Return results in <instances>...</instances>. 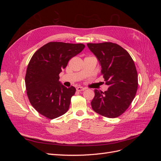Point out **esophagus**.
I'll use <instances>...</instances> for the list:
<instances>
[{"mask_svg": "<svg viewBox=\"0 0 161 161\" xmlns=\"http://www.w3.org/2000/svg\"><path fill=\"white\" fill-rule=\"evenodd\" d=\"M85 89H86V88H84V87H82V86H78L76 88L77 91H82Z\"/></svg>", "mask_w": 161, "mask_h": 161, "instance_id": "34e87169", "label": "esophagus"}]
</instances>
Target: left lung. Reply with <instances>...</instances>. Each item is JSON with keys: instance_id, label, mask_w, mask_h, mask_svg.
I'll list each match as a JSON object with an SVG mask.
<instances>
[{"instance_id": "1", "label": "left lung", "mask_w": 161, "mask_h": 161, "mask_svg": "<svg viewBox=\"0 0 161 161\" xmlns=\"http://www.w3.org/2000/svg\"><path fill=\"white\" fill-rule=\"evenodd\" d=\"M101 67L108 89L95 90L91 107L107 118H117L128 108L138 89V74L132 58L122 47L111 42L87 43Z\"/></svg>"}]
</instances>
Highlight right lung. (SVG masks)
Here are the masks:
<instances>
[{
	"instance_id": "right-lung-1",
	"label": "right lung",
	"mask_w": 161,
	"mask_h": 161,
	"mask_svg": "<svg viewBox=\"0 0 161 161\" xmlns=\"http://www.w3.org/2000/svg\"><path fill=\"white\" fill-rule=\"evenodd\" d=\"M85 47L82 43L49 42L33 55L25 75L27 94L31 105L42 115L52 119L69 110L76 89L63 85L59 74Z\"/></svg>"
}]
</instances>
